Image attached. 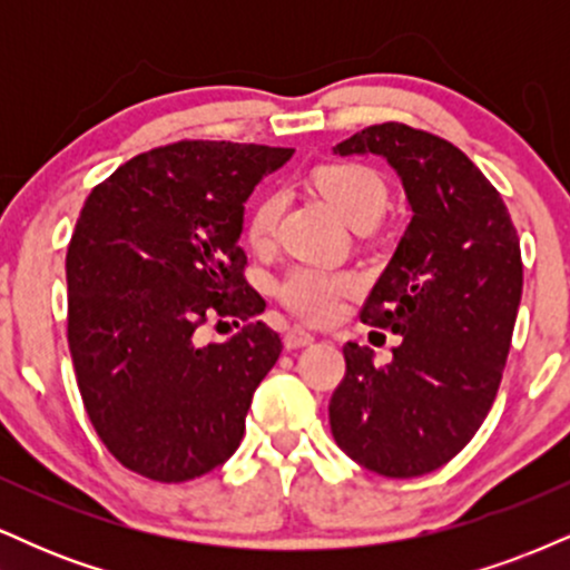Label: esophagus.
<instances>
[{"mask_svg": "<svg viewBox=\"0 0 570 570\" xmlns=\"http://www.w3.org/2000/svg\"><path fill=\"white\" fill-rule=\"evenodd\" d=\"M313 340H316V335H311V332H305V330H299V326H294V330H289L284 335V345L289 351H299V348H305V345H311Z\"/></svg>", "mask_w": 570, "mask_h": 570, "instance_id": "esophagus-1", "label": "esophagus"}]
</instances>
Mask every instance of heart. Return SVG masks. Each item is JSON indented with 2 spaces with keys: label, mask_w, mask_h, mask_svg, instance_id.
I'll return each instance as SVG.
<instances>
[{
  "label": "heart",
  "mask_w": 570,
  "mask_h": 570,
  "mask_svg": "<svg viewBox=\"0 0 570 570\" xmlns=\"http://www.w3.org/2000/svg\"><path fill=\"white\" fill-rule=\"evenodd\" d=\"M316 187L330 200V206L348 225L362 219H381L389 203L385 181L367 166H330L316 174ZM281 212V195L267 193L254 203L246 219V238L254 246H263L273 235ZM356 286V276L343 271H324V267L297 265L281 278L278 297L289 311L307 322H330L337 313L340 299Z\"/></svg>",
  "instance_id": "1"
}]
</instances>
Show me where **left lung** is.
I'll list each match as a JSON object with an SVG mask.
<instances>
[{"mask_svg": "<svg viewBox=\"0 0 570 570\" xmlns=\"http://www.w3.org/2000/svg\"><path fill=\"white\" fill-rule=\"evenodd\" d=\"M335 155L389 163L412 217L362 307L364 324L402 343L385 367L345 345L332 436L370 472L421 476L466 448L499 391L522 297L520 238L495 187L440 136L383 122Z\"/></svg>", "mask_w": 570, "mask_h": 570, "instance_id": "8db88e82", "label": "left lung"}]
</instances>
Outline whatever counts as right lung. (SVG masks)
Wrapping results in <instances>:
<instances>
[{
	"label": "right lung",
	"mask_w": 570,
	"mask_h": 570,
	"mask_svg": "<svg viewBox=\"0 0 570 570\" xmlns=\"http://www.w3.org/2000/svg\"><path fill=\"white\" fill-rule=\"evenodd\" d=\"M294 149L176 141L136 155L85 200L67 252L69 351L96 434L155 482L208 474L238 450L281 337L244 278V203ZM212 315L245 330L200 346Z\"/></svg>",
	"instance_id": "obj_1"
}]
</instances>
